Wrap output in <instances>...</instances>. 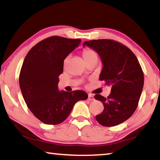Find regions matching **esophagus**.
Returning <instances> with one entry per match:
<instances>
[{"instance_id":"34e87169","label":"esophagus","mask_w":160,"mask_h":160,"mask_svg":"<svg viewBox=\"0 0 160 160\" xmlns=\"http://www.w3.org/2000/svg\"><path fill=\"white\" fill-rule=\"evenodd\" d=\"M88 99L90 100V101H92V100H94V97L92 94H88Z\"/></svg>"}]
</instances>
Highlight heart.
<instances>
[{
	"label": "heart",
	"mask_w": 160,
	"mask_h": 160,
	"mask_svg": "<svg viewBox=\"0 0 160 160\" xmlns=\"http://www.w3.org/2000/svg\"><path fill=\"white\" fill-rule=\"evenodd\" d=\"M82 56L86 62L90 61L93 58H98V54L96 52V51L92 49V48H85V49H84L82 51ZM67 58L65 61H67Z\"/></svg>",
	"instance_id": "1"
}]
</instances>
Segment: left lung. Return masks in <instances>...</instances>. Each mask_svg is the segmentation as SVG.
Returning a JSON list of instances; mask_svg holds the SVG:
<instances>
[{
    "mask_svg": "<svg viewBox=\"0 0 160 160\" xmlns=\"http://www.w3.org/2000/svg\"><path fill=\"white\" fill-rule=\"evenodd\" d=\"M88 46L97 51L103 68L99 80L112 86L107 98L95 94L94 99L102 102L104 110L96 119L102 126L111 127L124 122L137 109L144 85V74L139 61L125 45L112 39L87 41Z\"/></svg>",
    "mask_w": 160,
    "mask_h": 160,
    "instance_id": "obj_1",
    "label": "left lung"
}]
</instances>
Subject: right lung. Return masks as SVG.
<instances>
[{
  "mask_svg": "<svg viewBox=\"0 0 160 160\" xmlns=\"http://www.w3.org/2000/svg\"><path fill=\"white\" fill-rule=\"evenodd\" d=\"M80 42V39L48 37L34 46L23 61L19 77L22 94L29 109L45 124L62 123L75 103L88 97L82 90L68 92L58 89L65 58Z\"/></svg>",
  "mask_w": 160,
  "mask_h": 160,
  "instance_id": "right-lung-1",
  "label": "right lung"
}]
</instances>
